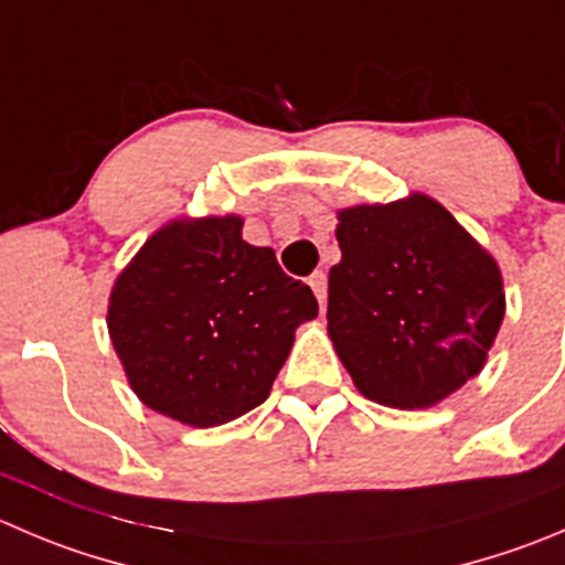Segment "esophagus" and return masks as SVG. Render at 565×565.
<instances>
[{"label":"esophagus","instance_id":"1","mask_svg":"<svg viewBox=\"0 0 565 565\" xmlns=\"http://www.w3.org/2000/svg\"><path fill=\"white\" fill-rule=\"evenodd\" d=\"M308 282H310V288H313L319 305L324 308V302H327V274L324 271H313V274H310Z\"/></svg>","mask_w":565,"mask_h":565}]
</instances>
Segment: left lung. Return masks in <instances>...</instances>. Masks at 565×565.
Segmentation results:
<instances>
[{
  "label": "left lung",
  "instance_id": "8db88e82",
  "mask_svg": "<svg viewBox=\"0 0 565 565\" xmlns=\"http://www.w3.org/2000/svg\"><path fill=\"white\" fill-rule=\"evenodd\" d=\"M327 332L363 396L416 411L486 366L504 319L497 260L424 193L338 213Z\"/></svg>",
  "mask_w": 565,
  "mask_h": 565
}]
</instances>
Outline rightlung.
<instances>
[{"instance_id": "add662e5", "label": "right lung", "mask_w": 565, "mask_h": 565, "mask_svg": "<svg viewBox=\"0 0 565 565\" xmlns=\"http://www.w3.org/2000/svg\"><path fill=\"white\" fill-rule=\"evenodd\" d=\"M244 218H177L118 274L107 330L138 399L191 427H218L266 402L319 302Z\"/></svg>"}]
</instances>
